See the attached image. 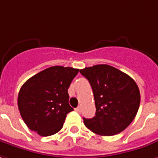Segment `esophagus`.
Segmentation results:
<instances>
[{"mask_svg": "<svg viewBox=\"0 0 158 158\" xmlns=\"http://www.w3.org/2000/svg\"><path fill=\"white\" fill-rule=\"evenodd\" d=\"M75 110H76L78 113H80V112H81V107H78V108H76Z\"/></svg>", "mask_w": 158, "mask_h": 158, "instance_id": "34e87169", "label": "esophagus"}]
</instances>
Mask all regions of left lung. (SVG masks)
Wrapping results in <instances>:
<instances>
[{
	"instance_id": "left-lung-1",
	"label": "left lung",
	"mask_w": 158,
	"mask_h": 158,
	"mask_svg": "<svg viewBox=\"0 0 158 158\" xmlns=\"http://www.w3.org/2000/svg\"><path fill=\"white\" fill-rule=\"evenodd\" d=\"M92 86L96 106L93 118L84 124L98 135L113 136L126 129L140 105L138 85L129 75L109 65H96L79 70Z\"/></svg>"
}]
</instances>
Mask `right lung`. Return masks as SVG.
I'll return each mask as SVG.
<instances>
[{
    "label": "right lung",
    "instance_id": "right-lung-1",
    "mask_svg": "<svg viewBox=\"0 0 158 158\" xmlns=\"http://www.w3.org/2000/svg\"><path fill=\"white\" fill-rule=\"evenodd\" d=\"M79 69L55 65L27 79L18 95V108L27 126L42 137L60 131L69 105L68 88Z\"/></svg>",
    "mask_w": 158,
    "mask_h": 158
}]
</instances>
